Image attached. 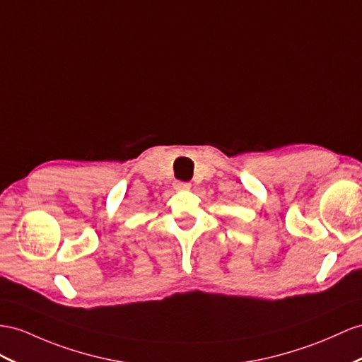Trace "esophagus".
<instances>
[{
	"label": "esophagus",
	"instance_id": "esophagus-1",
	"mask_svg": "<svg viewBox=\"0 0 362 362\" xmlns=\"http://www.w3.org/2000/svg\"><path fill=\"white\" fill-rule=\"evenodd\" d=\"M174 188L179 189V191L189 189V188H191V183H188V182H175V183H174Z\"/></svg>",
	"mask_w": 362,
	"mask_h": 362
}]
</instances>
